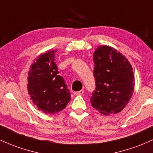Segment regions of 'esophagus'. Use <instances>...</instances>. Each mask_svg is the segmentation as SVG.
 <instances>
[{
  "label": "esophagus",
  "instance_id": "esophagus-1",
  "mask_svg": "<svg viewBox=\"0 0 153 153\" xmlns=\"http://www.w3.org/2000/svg\"><path fill=\"white\" fill-rule=\"evenodd\" d=\"M83 92H84V91L83 90H80V91H74L73 94L75 96H78V95L83 94Z\"/></svg>",
  "mask_w": 153,
  "mask_h": 153
}]
</instances>
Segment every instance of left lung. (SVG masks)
<instances>
[{"mask_svg": "<svg viewBox=\"0 0 153 153\" xmlns=\"http://www.w3.org/2000/svg\"><path fill=\"white\" fill-rule=\"evenodd\" d=\"M95 90L92 107L103 115L116 114L127 105L134 92V73L128 59L112 47L102 46L93 54Z\"/></svg>", "mask_w": 153, "mask_h": 153, "instance_id": "8db88e82", "label": "left lung"}]
</instances>
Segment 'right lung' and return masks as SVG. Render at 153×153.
<instances>
[{"label": "right lung", "mask_w": 153, "mask_h": 153, "mask_svg": "<svg viewBox=\"0 0 153 153\" xmlns=\"http://www.w3.org/2000/svg\"><path fill=\"white\" fill-rule=\"evenodd\" d=\"M55 52L41 54L31 66L28 74L27 89L30 98L45 114H54L66 107L70 92L57 70Z\"/></svg>", "instance_id": "right-lung-1"}]
</instances>
